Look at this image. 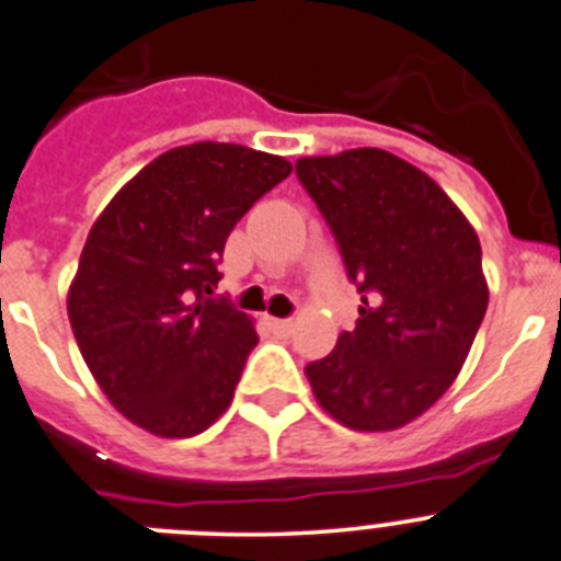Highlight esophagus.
I'll return each instance as SVG.
<instances>
[{"mask_svg":"<svg viewBox=\"0 0 561 561\" xmlns=\"http://www.w3.org/2000/svg\"><path fill=\"white\" fill-rule=\"evenodd\" d=\"M270 325H272V331H277V334H291V329H295V323H291V320H277V317H272Z\"/></svg>","mask_w":561,"mask_h":561,"instance_id":"obj_1","label":"esophagus"}]
</instances>
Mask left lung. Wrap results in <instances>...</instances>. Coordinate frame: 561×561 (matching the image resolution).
I'll return each mask as SVG.
<instances>
[{"instance_id":"1","label":"left lung","mask_w":561,"mask_h":561,"mask_svg":"<svg viewBox=\"0 0 561 561\" xmlns=\"http://www.w3.org/2000/svg\"><path fill=\"white\" fill-rule=\"evenodd\" d=\"M295 168L362 291L356 329L306 365L314 399L359 433L404 427L447 393L483 323L478 232L438 182L381 148Z\"/></svg>"}]
</instances>
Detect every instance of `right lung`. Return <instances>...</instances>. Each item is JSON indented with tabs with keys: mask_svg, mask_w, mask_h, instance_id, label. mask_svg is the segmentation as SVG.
I'll use <instances>...</instances> for the list:
<instances>
[{
	"mask_svg": "<svg viewBox=\"0 0 561 561\" xmlns=\"http://www.w3.org/2000/svg\"><path fill=\"white\" fill-rule=\"evenodd\" d=\"M291 162L232 142H193L148 162L89 230L67 314L83 362L131 424L191 438L230 408L257 334L219 286L238 219Z\"/></svg>",
	"mask_w": 561,
	"mask_h": 561,
	"instance_id": "1",
	"label": "right lung"
}]
</instances>
